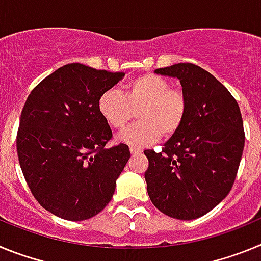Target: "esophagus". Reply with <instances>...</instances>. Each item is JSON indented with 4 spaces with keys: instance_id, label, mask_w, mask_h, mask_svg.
I'll return each mask as SVG.
<instances>
[{
    "instance_id": "1",
    "label": "esophagus",
    "mask_w": 261,
    "mask_h": 261,
    "mask_svg": "<svg viewBox=\"0 0 261 261\" xmlns=\"http://www.w3.org/2000/svg\"><path fill=\"white\" fill-rule=\"evenodd\" d=\"M129 150H130L132 155H138V154L142 153V149H140V147H135V146L129 147Z\"/></svg>"
}]
</instances>
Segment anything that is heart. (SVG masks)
Instances as JSON below:
<instances>
[{
	"label": "heart",
	"mask_w": 261,
	"mask_h": 261,
	"mask_svg": "<svg viewBox=\"0 0 261 261\" xmlns=\"http://www.w3.org/2000/svg\"><path fill=\"white\" fill-rule=\"evenodd\" d=\"M100 116L111 128L121 130L135 117L140 121L120 136V141L130 146H146L159 138L176 135L186 121L188 100L183 90L170 87L166 78L146 73L129 81L125 95L108 89L98 99Z\"/></svg>",
	"instance_id": "obj_1"
}]
</instances>
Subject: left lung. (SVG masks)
<instances>
[{
	"mask_svg": "<svg viewBox=\"0 0 261 261\" xmlns=\"http://www.w3.org/2000/svg\"><path fill=\"white\" fill-rule=\"evenodd\" d=\"M155 73L180 81L188 114L162 151H144L147 193L166 216L196 220L220 204L234 184L244 147L241 110L229 90L195 64L180 62Z\"/></svg>",
	"mask_w": 261,
	"mask_h": 261,
	"instance_id": "1",
	"label": "left lung"
}]
</instances>
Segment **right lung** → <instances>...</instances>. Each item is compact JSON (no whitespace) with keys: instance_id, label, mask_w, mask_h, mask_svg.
<instances>
[{"instance_id":"add662e5","label":"right lung","mask_w":261,"mask_h":261,"mask_svg":"<svg viewBox=\"0 0 261 261\" xmlns=\"http://www.w3.org/2000/svg\"><path fill=\"white\" fill-rule=\"evenodd\" d=\"M124 73L68 64L32 90L22 110L17 153L39 204L68 221L96 216L111 201L128 145L106 147L112 130L98 99Z\"/></svg>"}]
</instances>
